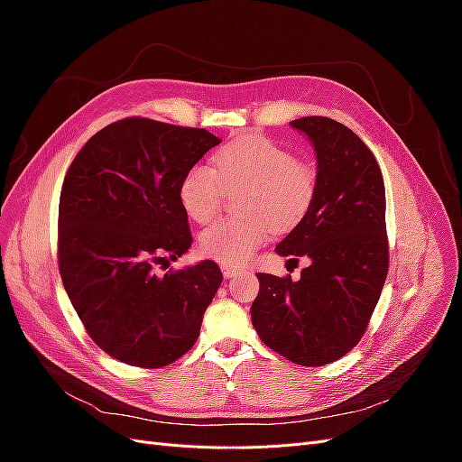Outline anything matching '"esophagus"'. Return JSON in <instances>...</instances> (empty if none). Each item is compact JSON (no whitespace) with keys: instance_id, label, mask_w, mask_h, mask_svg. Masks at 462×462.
I'll list each match as a JSON object with an SVG mask.
<instances>
[{"instance_id":"obj_1","label":"esophagus","mask_w":462,"mask_h":462,"mask_svg":"<svg viewBox=\"0 0 462 462\" xmlns=\"http://www.w3.org/2000/svg\"><path fill=\"white\" fill-rule=\"evenodd\" d=\"M221 272H223V275H226L227 279H229V277H236V275H243V273H245V270H241V268H235V265H227V263H223V265H221Z\"/></svg>"}]
</instances>
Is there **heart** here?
Here are the masks:
<instances>
[{
    "label": "heart",
    "mask_w": 462,
    "mask_h": 462,
    "mask_svg": "<svg viewBox=\"0 0 462 462\" xmlns=\"http://www.w3.org/2000/svg\"><path fill=\"white\" fill-rule=\"evenodd\" d=\"M223 187L241 189L239 221H219L200 235L202 254L227 265L246 263L273 235L300 223L316 200V165L295 158L289 148L263 136H243L214 156V170L204 163L189 167L179 185L185 212L209 223L221 204Z\"/></svg>",
    "instance_id": "1"
}]
</instances>
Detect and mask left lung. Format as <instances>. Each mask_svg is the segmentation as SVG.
Wrapping results in <instances>:
<instances>
[{
  "label": "left lung",
  "mask_w": 462,
  "mask_h": 462,
  "mask_svg": "<svg viewBox=\"0 0 462 462\" xmlns=\"http://www.w3.org/2000/svg\"><path fill=\"white\" fill-rule=\"evenodd\" d=\"M310 138L318 194L310 212L275 246L310 258L299 282L258 273L253 326L263 345L300 366L339 360L362 339L389 270L385 187L370 148L329 117L291 121Z\"/></svg>",
  "instance_id": "8db88e82"
}]
</instances>
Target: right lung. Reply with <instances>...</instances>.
<instances>
[{
    "mask_svg": "<svg viewBox=\"0 0 462 462\" xmlns=\"http://www.w3.org/2000/svg\"><path fill=\"white\" fill-rule=\"evenodd\" d=\"M221 141L206 129L125 117L97 131L69 165L58 219L63 287L90 339L138 368L189 353L221 285L212 260L156 272L190 248L179 185Z\"/></svg>",
    "mask_w": 462,
    "mask_h": 462,
    "instance_id": "right-lung-1",
    "label": "right lung"
}]
</instances>
